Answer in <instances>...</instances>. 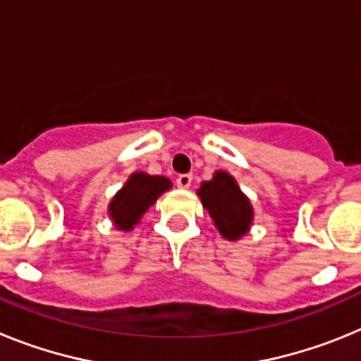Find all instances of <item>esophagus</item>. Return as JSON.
<instances>
[{"label": "esophagus", "instance_id": "1", "mask_svg": "<svg viewBox=\"0 0 361 361\" xmlns=\"http://www.w3.org/2000/svg\"><path fill=\"white\" fill-rule=\"evenodd\" d=\"M191 183H193V175L191 173H183L177 177V186L180 190H188L191 186Z\"/></svg>", "mask_w": 361, "mask_h": 361}]
</instances>
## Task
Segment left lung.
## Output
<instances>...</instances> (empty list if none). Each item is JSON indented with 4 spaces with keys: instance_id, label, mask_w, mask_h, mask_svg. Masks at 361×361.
<instances>
[{
    "instance_id": "left-lung-1",
    "label": "left lung",
    "mask_w": 361,
    "mask_h": 361,
    "mask_svg": "<svg viewBox=\"0 0 361 361\" xmlns=\"http://www.w3.org/2000/svg\"><path fill=\"white\" fill-rule=\"evenodd\" d=\"M197 193L226 240H238L250 231L253 208L228 171H216L212 180L202 183Z\"/></svg>"
}]
</instances>
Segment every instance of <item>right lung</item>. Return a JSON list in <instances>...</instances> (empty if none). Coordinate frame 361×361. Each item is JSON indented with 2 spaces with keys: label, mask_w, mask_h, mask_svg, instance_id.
<instances>
[{
  "label": "right lung",
  "mask_w": 361,
  "mask_h": 361,
  "mask_svg": "<svg viewBox=\"0 0 361 361\" xmlns=\"http://www.w3.org/2000/svg\"><path fill=\"white\" fill-rule=\"evenodd\" d=\"M171 188V180L161 175H148L135 171L130 175L123 188L116 193L108 206V215L114 220L117 229L132 231L139 224L146 209L155 204V200Z\"/></svg>",
  "instance_id": "right-lung-1"
}]
</instances>
